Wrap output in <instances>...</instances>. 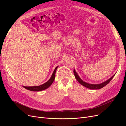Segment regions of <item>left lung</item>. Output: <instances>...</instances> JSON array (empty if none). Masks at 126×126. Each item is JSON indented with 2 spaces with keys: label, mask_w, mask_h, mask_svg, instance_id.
Wrapping results in <instances>:
<instances>
[{
  "label": "left lung",
  "mask_w": 126,
  "mask_h": 126,
  "mask_svg": "<svg viewBox=\"0 0 126 126\" xmlns=\"http://www.w3.org/2000/svg\"><path fill=\"white\" fill-rule=\"evenodd\" d=\"M74 74L76 79H77V80L80 83L81 85H82L83 86H84L86 88H89L90 89H93V90L99 89L102 88H103L104 87H105V86L107 85L108 83L110 82V81L113 78V77L115 75V74L113 75L111 78H110L109 79L107 80L106 81L103 82H101L100 83H98V84H92V83H89L86 82L85 81H83L80 78L79 75L77 73V72L76 71L75 69H74Z\"/></svg>",
  "instance_id": "obj_1"
}]
</instances>
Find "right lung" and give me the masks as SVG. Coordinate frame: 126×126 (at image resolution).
Returning a JSON list of instances; mask_svg holds the SVG:
<instances>
[{
  "label": "right lung",
  "mask_w": 126,
  "mask_h": 126,
  "mask_svg": "<svg viewBox=\"0 0 126 126\" xmlns=\"http://www.w3.org/2000/svg\"><path fill=\"white\" fill-rule=\"evenodd\" d=\"M58 66H57L53 72V73L51 76L50 78L49 79V80L48 81H47L46 82L44 83V84L40 85V86H32V87H26V86H23L25 88H26V89H28L30 91H42V90H44L45 89H46L48 88H49L50 87L52 83L54 82L55 78V74H56V70L57 69V68H58Z\"/></svg>",
  "instance_id": "obj_1"
}]
</instances>
